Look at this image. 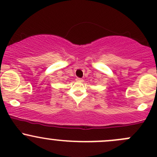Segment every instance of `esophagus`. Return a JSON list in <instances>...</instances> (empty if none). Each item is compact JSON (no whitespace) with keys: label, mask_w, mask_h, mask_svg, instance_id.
<instances>
[{"label":"esophagus","mask_w":157,"mask_h":157,"mask_svg":"<svg viewBox=\"0 0 157 157\" xmlns=\"http://www.w3.org/2000/svg\"><path fill=\"white\" fill-rule=\"evenodd\" d=\"M76 80H77V82H83V80L82 78H79V77H77V79H76Z\"/></svg>","instance_id":"obj_1"}]
</instances>
